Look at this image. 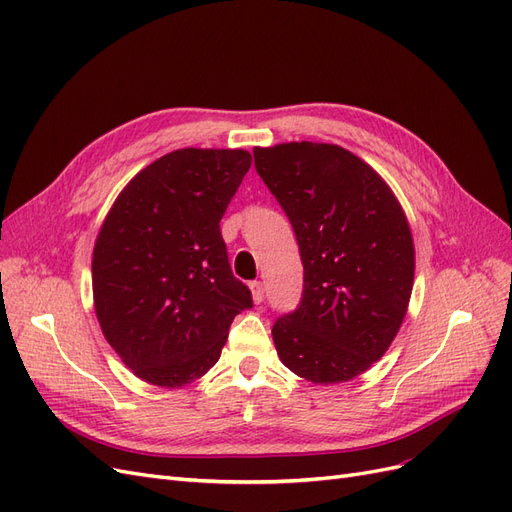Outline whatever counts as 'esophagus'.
Segmentation results:
<instances>
[{"label":"esophagus","instance_id":"1","mask_svg":"<svg viewBox=\"0 0 512 512\" xmlns=\"http://www.w3.org/2000/svg\"><path fill=\"white\" fill-rule=\"evenodd\" d=\"M250 290H252V301L258 305L265 301V286H262V282H252L250 284Z\"/></svg>","mask_w":512,"mask_h":512}]
</instances>
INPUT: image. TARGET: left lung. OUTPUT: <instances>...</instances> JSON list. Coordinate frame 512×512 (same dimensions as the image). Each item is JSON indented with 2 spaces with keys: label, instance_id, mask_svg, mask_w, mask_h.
<instances>
[{
  "label": "left lung",
  "instance_id": "left-lung-1",
  "mask_svg": "<svg viewBox=\"0 0 512 512\" xmlns=\"http://www.w3.org/2000/svg\"><path fill=\"white\" fill-rule=\"evenodd\" d=\"M254 164L286 211L303 260V299L277 318L282 363L314 384L361 376L389 350L414 284L412 230L374 168L329 143L256 147Z\"/></svg>",
  "mask_w": 512,
  "mask_h": 512
}]
</instances>
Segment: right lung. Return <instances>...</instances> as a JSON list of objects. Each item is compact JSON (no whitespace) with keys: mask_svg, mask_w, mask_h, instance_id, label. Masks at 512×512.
<instances>
[{"mask_svg":"<svg viewBox=\"0 0 512 512\" xmlns=\"http://www.w3.org/2000/svg\"><path fill=\"white\" fill-rule=\"evenodd\" d=\"M252 166L245 149L170 151L119 192L91 256L106 342L136 378L179 389L218 363L252 294L230 271L220 220Z\"/></svg>","mask_w":512,"mask_h":512,"instance_id":"obj_1","label":"right lung"}]
</instances>
